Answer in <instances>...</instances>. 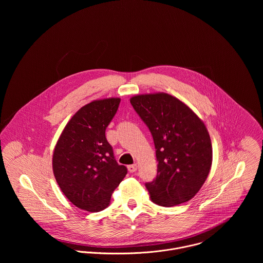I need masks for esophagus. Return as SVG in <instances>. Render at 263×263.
I'll use <instances>...</instances> for the list:
<instances>
[{"instance_id": "obj_1", "label": "esophagus", "mask_w": 263, "mask_h": 263, "mask_svg": "<svg viewBox=\"0 0 263 263\" xmlns=\"http://www.w3.org/2000/svg\"><path fill=\"white\" fill-rule=\"evenodd\" d=\"M127 169H128V171H129L130 173H134V172H136V171L138 170V165H137V164L128 165V166H127Z\"/></svg>"}]
</instances>
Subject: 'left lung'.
<instances>
[{
  "instance_id": "8db88e82",
  "label": "left lung",
  "mask_w": 263,
  "mask_h": 263,
  "mask_svg": "<svg viewBox=\"0 0 263 263\" xmlns=\"http://www.w3.org/2000/svg\"><path fill=\"white\" fill-rule=\"evenodd\" d=\"M130 104L149 127L156 149L157 176L145 184L151 200L162 206L188 201L202 186L212 166V143L204 123L166 93L134 96Z\"/></svg>"
}]
</instances>
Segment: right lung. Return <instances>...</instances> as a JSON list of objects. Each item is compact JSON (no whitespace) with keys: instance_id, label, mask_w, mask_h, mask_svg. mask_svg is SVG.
Listing matches in <instances>:
<instances>
[{"instance_id":"1","label":"right lung","mask_w":263,"mask_h":263,"mask_svg":"<svg viewBox=\"0 0 263 263\" xmlns=\"http://www.w3.org/2000/svg\"><path fill=\"white\" fill-rule=\"evenodd\" d=\"M119 103V98H109L83 106L66 125L53 151L55 180L81 210L95 213L106 209L127 173L126 167L116 162L105 137Z\"/></svg>"}]
</instances>
